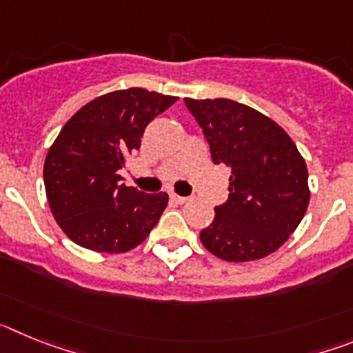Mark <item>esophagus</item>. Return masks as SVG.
Returning <instances> with one entry per match:
<instances>
[{
    "mask_svg": "<svg viewBox=\"0 0 353 353\" xmlns=\"http://www.w3.org/2000/svg\"><path fill=\"white\" fill-rule=\"evenodd\" d=\"M171 199H173V201H176V203H187V201H189V198H187V196H179V194H171Z\"/></svg>",
    "mask_w": 353,
    "mask_h": 353,
    "instance_id": "obj_1",
    "label": "esophagus"
}]
</instances>
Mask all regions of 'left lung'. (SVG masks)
I'll use <instances>...</instances> for the list:
<instances>
[{
	"label": "left lung",
	"instance_id": "1",
	"mask_svg": "<svg viewBox=\"0 0 353 353\" xmlns=\"http://www.w3.org/2000/svg\"><path fill=\"white\" fill-rule=\"evenodd\" d=\"M203 129L212 161L232 170L228 199L199 232L226 261H251L285 244L310 203L307 168L276 121L230 99H183Z\"/></svg>",
	"mask_w": 353,
	"mask_h": 353
}]
</instances>
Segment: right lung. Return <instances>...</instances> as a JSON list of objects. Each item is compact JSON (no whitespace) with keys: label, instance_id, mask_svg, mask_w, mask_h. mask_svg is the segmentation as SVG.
<instances>
[{"label":"right lung","instance_id":"1","mask_svg":"<svg viewBox=\"0 0 353 353\" xmlns=\"http://www.w3.org/2000/svg\"><path fill=\"white\" fill-rule=\"evenodd\" d=\"M176 101L145 88L118 90L83 105L65 123L46 157L43 185L52 215L72 242L125 252L154 230L168 194L127 187L120 170L139 150L146 125Z\"/></svg>","mask_w":353,"mask_h":353}]
</instances>
